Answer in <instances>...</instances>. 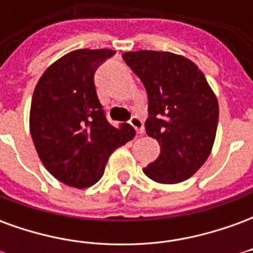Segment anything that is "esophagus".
Instances as JSON below:
<instances>
[{
  "mask_svg": "<svg viewBox=\"0 0 253 253\" xmlns=\"http://www.w3.org/2000/svg\"><path fill=\"white\" fill-rule=\"evenodd\" d=\"M128 123L131 125L134 128H135V131L138 132V134H142L143 131H145V127H143V122L141 118H138V116H132L131 119L128 121Z\"/></svg>",
  "mask_w": 253,
  "mask_h": 253,
  "instance_id": "esophagus-1",
  "label": "esophagus"
}]
</instances>
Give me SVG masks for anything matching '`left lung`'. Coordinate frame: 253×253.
<instances>
[{
  "label": "left lung",
  "instance_id": "1",
  "mask_svg": "<svg viewBox=\"0 0 253 253\" xmlns=\"http://www.w3.org/2000/svg\"><path fill=\"white\" fill-rule=\"evenodd\" d=\"M122 58L148 93L145 128L160 143L145 175L163 184L187 180L205 164L218 126V101L195 63L163 51L125 52Z\"/></svg>",
  "mask_w": 253,
  "mask_h": 253
}]
</instances>
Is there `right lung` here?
Segmentation results:
<instances>
[{
  "label": "right lung",
  "instance_id": "right-lung-1",
  "mask_svg": "<svg viewBox=\"0 0 253 253\" xmlns=\"http://www.w3.org/2000/svg\"><path fill=\"white\" fill-rule=\"evenodd\" d=\"M114 50H76L43 73L32 96L31 137L46 169L76 188L96 184L111 153L131 141L135 131L107 121L94 73Z\"/></svg>",
  "mask_w": 253,
  "mask_h": 253
}]
</instances>
